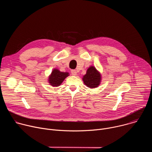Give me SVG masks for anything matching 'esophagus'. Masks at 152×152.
Returning a JSON list of instances; mask_svg holds the SVG:
<instances>
[{"label":"esophagus","instance_id":"34e87169","mask_svg":"<svg viewBox=\"0 0 152 152\" xmlns=\"http://www.w3.org/2000/svg\"><path fill=\"white\" fill-rule=\"evenodd\" d=\"M71 73H72V75H73V76H76L77 75V72H76V70H72Z\"/></svg>","mask_w":152,"mask_h":152}]
</instances>
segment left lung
Wrapping results in <instances>:
<instances>
[{"instance_id": "obj_1", "label": "left lung", "mask_w": 152, "mask_h": 152, "mask_svg": "<svg viewBox=\"0 0 152 152\" xmlns=\"http://www.w3.org/2000/svg\"><path fill=\"white\" fill-rule=\"evenodd\" d=\"M82 80L84 84L90 88H97L102 80L100 73L94 66H90L86 70V74L83 76Z\"/></svg>"}]
</instances>
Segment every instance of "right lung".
<instances>
[{"label": "right lung", "instance_id": "right-lung-1", "mask_svg": "<svg viewBox=\"0 0 152 152\" xmlns=\"http://www.w3.org/2000/svg\"><path fill=\"white\" fill-rule=\"evenodd\" d=\"M69 76L68 72H62L57 69H54L49 76L48 82L52 86H58Z\"/></svg>", "mask_w": 152, "mask_h": 152}]
</instances>
